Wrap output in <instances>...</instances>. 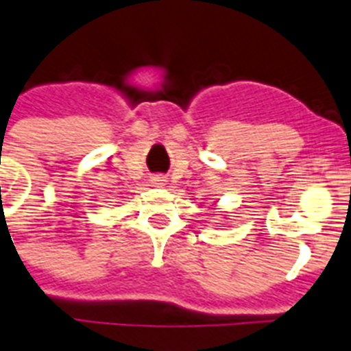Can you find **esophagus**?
I'll list each match as a JSON object with an SVG mask.
<instances>
[{
    "instance_id": "obj_1",
    "label": "esophagus",
    "mask_w": 351,
    "mask_h": 351,
    "mask_svg": "<svg viewBox=\"0 0 351 351\" xmlns=\"http://www.w3.org/2000/svg\"><path fill=\"white\" fill-rule=\"evenodd\" d=\"M153 186H156V188H162V186L167 184V179L163 178V176H155V178L152 179Z\"/></svg>"
}]
</instances>
